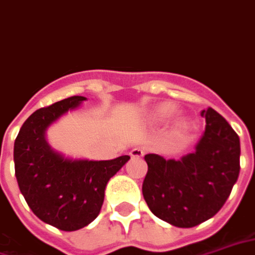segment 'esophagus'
<instances>
[{
    "label": "esophagus",
    "mask_w": 255,
    "mask_h": 255,
    "mask_svg": "<svg viewBox=\"0 0 255 255\" xmlns=\"http://www.w3.org/2000/svg\"><path fill=\"white\" fill-rule=\"evenodd\" d=\"M130 156L135 157V159H140V157L144 156V149H141V148H133V149L130 150Z\"/></svg>",
    "instance_id": "34e87169"
}]
</instances>
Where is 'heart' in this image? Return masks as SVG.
Returning <instances> with one entry per match:
<instances>
[{
	"mask_svg": "<svg viewBox=\"0 0 255 255\" xmlns=\"http://www.w3.org/2000/svg\"><path fill=\"white\" fill-rule=\"evenodd\" d=\"M175 113V106L172 103H160V105L155 106L153 109L149 111V118L153 122H161V121H166L167 118H170L171 115ZM186 121L181 118L178 121V125L185 126Z\"/></svg>",
	"mask_w": 255,
	"mask_h": 255,
	"instance_id": "b5f03b06",
	"label": "heart"
}]
</instances>
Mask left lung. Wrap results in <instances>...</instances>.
Returning a JSON list of instances; mask_svg holds the SVG:
<instances>
[{"label":"left lung","instance_id":"left-lung-1","mask_svg":"<svg viewBox=\"0 0 255 255\" xmlns=\"http://www.w3.org/2000/svg\"><path fill=\"white\" fill-rule=\"evenodd\" d=\"M205 131L179 160L145 155L142 196L152 213L171 226L191 228L222 209L239 176L241 141L217 111L202 110Z\"/></svg>","mask_w":255,"mask_h":255}]
</instances>
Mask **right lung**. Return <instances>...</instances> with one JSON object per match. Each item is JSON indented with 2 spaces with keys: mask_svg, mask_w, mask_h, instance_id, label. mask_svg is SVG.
Masks as SVG:
<instances>
[{
  "mask_svg": "<svg viewBox=\"0 0 255 255\" xmlns=\"http://www.w3.org/2000/svg\"><path fill=\"white\" fill-rule=\"evenodd\" d=\"M84 100L72 96L36 110L21 126L13 149L16 179L28 206L42 222L62 231H76L94 222L107 183L130 159L128 155L113 160L70 157L50 145L47 129Z\"/></svg>",
  "mask_w": 255,
  "mask_h": 255,
  "instance_id": "add662e5",
  "label": "right lung"
}]
</instances>
